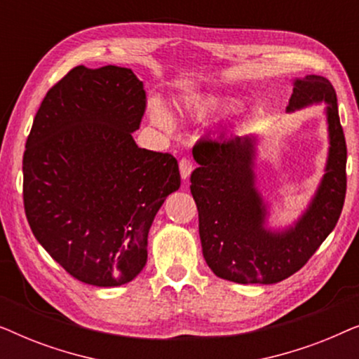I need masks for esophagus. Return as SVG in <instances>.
Instances as JSON below:
<instances>
[{
    "instance_id": "esophagus-1",
    "label": "esophagus",
    "mask_w": 359,
    "mask_h": 359,
    "mask_svg": "<svg viewBox=\"0 0 359 359\" xmlns=\"http://www.w3.org/2000/svg\"><path fill=\"white\" fill-rule=\"evenodd\" d=\"M194 166H193V161L189 158H181L180 160V173H181V178L183 180H188L189 175L193 173Z\"/></svg>"
}]
</instances>
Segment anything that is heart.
I'll list each match as a JSON object with an SVG mask.
<instances>
[{
	"mask_svg": "<svg viewBox=\"0 0 359 359\" xmlns=\"http://www.w3.org/2000/svg\"><path fill=\"white\" fill-rule=\"evenodd\" d=\"M186 109L189 111V114L198 121H205L209 117L217 114V112H224L232 109V102L220 100V97H199V100L188 101ZM150 119L154 124H156L161 129L170 130L173 127V117L168 112V109L158 101H151L149 106Z\"/></svg>",
	"mask_w": 359,
	"mask_h": 359,
	"instance_id": "1",
	"label": "heart"
}]
</instances>
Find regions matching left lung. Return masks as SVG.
<instances>
[{
  "label": "left lung",
  "instance_id": "obj_1",
  "mask_svg": "<svg viewBox=\"0 0 359 359\" xmlns=\"http://www.w3.org/2000/svg\"><path fill=\"white\" fill-rule=\"evenodd\" d=\"M327 102L325 175L306 212L291 227H266V204L255 186L257 137L201 139L193 149L198 168L191 194L199 212L203 255L215 276L238 284H274L299 271L340 219L346 194V142L337 93L327 78L294 80L287 112Z\"/></svg>",
  "mask_w": 359,
  "mask_h": 359
}]
</instances>
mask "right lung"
I'll return each mask as SVG.
<instances>
[{
    "label": "right lung",
    "mask_w": 359,
    "mask_h": 359,
    "mask_svg": "<svg viewBox=\"0 0 359 359\" xmlns=\"http://www.w3.org/2000/svg\"><path fill=\"white\" fill-rule=\"evenodd\" d=\"M147 107L130 68L75 67L47 91L22 158V196L37 242L78 281L130 283L166 196L180 188L171 154L140 149Z\"/></svg>",
    "instance_id": "right-lung-1"
}]
</instances>
